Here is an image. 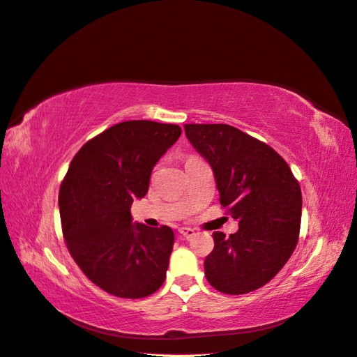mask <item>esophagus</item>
<instances>
[{
    "label": "esophagus",
    "instance_id": "obj_1",
    "mask_svg": "<svg viewBox=\"0 0 357 357\" xmlns=\"http://www.w3.org/2000/svg\"><path fill=\"white\" fill-rule=\"evenodd\" d=\"M178 232H180V235H183V236H185V238H188V240L192 238L193 235H195V231H193L192 228H186V226H183V228H180Z\"/></svg>",
    "mask_w": 357,
    "mask_h": 357
}]
</instances>
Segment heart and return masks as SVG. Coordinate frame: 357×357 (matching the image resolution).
Returning a JSON list of instances; mask_svg holds the SVG:
<instances>
[{"instance_id": "obj_1", "label": "heart", "mask_w": 357, "mask_h": 357, "mask_svg": "<svg viewBox=\"0 0 357 357\" xmlns=\"http://www.w3.org/2000/svg\"><path fill=\"white\" fill-rule=\"evenodd\" d=\"M193 158H197V156H193V155H189V156L186 158V160H189V159H193Z\"/></svg>"}]
</instances>
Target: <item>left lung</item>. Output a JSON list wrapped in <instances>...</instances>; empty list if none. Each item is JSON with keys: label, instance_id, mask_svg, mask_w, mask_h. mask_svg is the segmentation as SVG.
Returning <instances> with one entry per match:
<instances>
[{"label": "left lung", "instance_id": "8db88e82", "mask_svg": "<svg viewBox=\"0 0 357 357\" xmlns=\"http://www.w3.org/2000/svg\"><path fill=\"white\" fill-rule=\"evenodd\" d=\"M189 142L210 162L220 205L238 220L213 232L205 257L208 283L226 295L253 291L280 273L299 240L302 195L287 162L273 147L225 123H186Z\"/></svg>", "mask_w": 357, "mask_h": 357}]
</instances>
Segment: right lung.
<instances>
[{
    "label": "right lung",
    "mask_w": 357,
    "mask_h": 357,
    "mask_svg": "<svg viewBox=\"0 0 357 357\" xmlns=\"http://www.w3.org/2000/svg\"><path fill=\"white\" fill-rule=\"evenodd\" d=\"M181 128L126 121L84 143L59 189L62 235L82 273L117 298L153 295L165 282L174 232L132 225L131 205Z\"/></svg>",
    "instance_id": "1"
}]
</instances>
